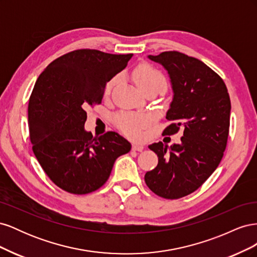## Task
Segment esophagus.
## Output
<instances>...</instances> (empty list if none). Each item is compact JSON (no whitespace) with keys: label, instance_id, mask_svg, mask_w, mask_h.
<instances>
[{"label":"esophagus","instance_id":"1","mask_svg":"<svg viewBox=\"0 0 257 257\" xmlns=\"http://www.w3.org/2000/svg\"><path fill=\"white\" fill-rule=\"evenodd\" d=\"M132 149L134 151H143L144 150V146L143 145H139V144H133V147H132Z\"/></svg>","mask_w":257,"mask_h":257}]
</instances>
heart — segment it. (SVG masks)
<instances>
[{"mask_svg": "<svg viewBox=\"0 0 257 257\" xmlns=\"http://www.w3.org/2000/svg\"><path fill=\"white\" fill-rule=\"evenodd\" d=\"M133 80L136 87L141 91L149 87H157L161 89H165L166 87L165 77L157 68H154L153 66L147 63L139 64L134 69ZM115 82L116 78H113L106 84V94H108L111 91V88ZM149 123L150 116L147 114L121 113L115 116L116 125H118V127L124 134L132 138H137L141 136L142 130L145 128Z\"/></svg>", "mask_w": 257, "mask_h": 257, "instance_id": "b5f03b06", "label": "heart"}]
</instances>
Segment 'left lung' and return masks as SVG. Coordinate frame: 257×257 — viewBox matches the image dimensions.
<instances>
[{
  "instance_id": "obj_1",
  "label": "left lung",
  "mask_w": 257,
  "mask_h": 257,
  "mask_svg": "<svg viewBox=\"0 0 257 257\" xmlns=\"http://www.w3.org/2000/svg\"><path fill=\"white\" fill-rule=\"evenodd\" d=\"M164 67L174 92L164 132L174 135L182 127L179 144L149 146L159 157L158 166L145 175L154 194L177 199L196 191L219 166L226 148L230 99L223 79L204 62L178 51L148 56Z\"/></svg>"
}]
</instances>
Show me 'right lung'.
I'll return each mask as SVG.
<instances>
[{
    "label": "right lung",
    "mask_w": 257,
    "mask_h": 257,
    "mask_svg": "<svg viewBox=\"0 0 257 257\" xmlns=\"http://www.w3.org/2000/svg\"><path fill=\"white\" fill-rule=\"evenodd\" d=\"M132 57L74 50L52 61L37 78L28 108L30 141L44 172L60 189L78 195L98 190L114 161L130 152L131 144L115 132L93 137L85 131L84 109L100 104L106 83Z\"/></svg>",
    "instance_id": "1"
}]
</instances>
